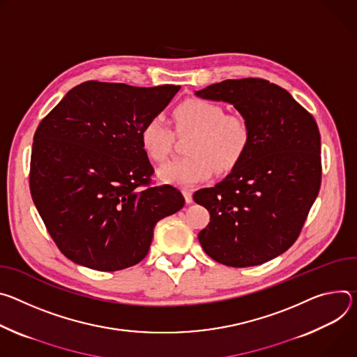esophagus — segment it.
I'll list each match as a JSON object with an SVG mask.
<instances>
[{
  "instance_id": "obj_1",
  "label": "esophagus",
  "mask_w": 357,
  "mask_h": 357,
  "mask_svg": "<svg viewBox=\"0 0 357 357\" xmlns=\"http://www.w3.org/2000/svg\"><path fill=\"white\" fill-rule=\"evenodd\" d=\"M183 195H184V200H185L187 204L192 203V192H191L190 190H184V191H183Z\"/></svg>"
}]
</instances>
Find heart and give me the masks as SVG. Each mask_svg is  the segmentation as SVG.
<instances>
[{
    "instance_id": "obj_1",
    "label": "heart",
    "mask_w": 357,
    "mask_h": 357,
    "mask_svg": "<svg viewBox=\"0 0 357 357\" xmlns=\"http://www.w3.org/2000/svg\"><path fill=\"white\" fill-rule=\"evenodd\" d=\"M178 133H192L190 157L174 158L157 170L160 181L190 188L213 177L215 169L228 172L240 163L250 142L251 130L245 119L225 114L222 106L206 99H187L174 110ZM174 135L162 116H153L140 130L144 153L153 162H165L173 149Z\"/></svg>"
}]
</instances>
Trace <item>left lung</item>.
<instances>
[{"instance_id":"left-lung-1","label":"left lung","mask_w":357,"mask_h":357,"mask_svg":"<svg viewBox=\"0 0 357 357\" xmlns=\"http://www.w3.org/2000/svg\"><path fill=\"white\" fill-rule=\"evenodd\" d=\"M197 98L232 105L251 142L229 174L192 199L210 211L199 241L208 257L234 268L264 264L298 238L321 187L318 125L292 95L265 79H227Z\"/></svg>"}]
</instances>
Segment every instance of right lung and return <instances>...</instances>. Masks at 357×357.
I'll return each mask as SVG.
<instances>
[{
	"label": "right lung",
	"instance_id": "obj_1",
	"mask_svg": "<svg viewBox=\"0 0 357 357\" xmlns=\"http://www.w3.org/2000/svg\"><path fill=\"white\" fill-rule=\"evenodd\" d=\"M178 91L89 81L39 123L31 195L72 262L96 271L133 266L147 255L157 221L183 208L184 197L172 185L140 188L154 172L140 130Z\"/></svg>",
	"mask_w": 357,
	"mask_h": 357
}]
</instances>
